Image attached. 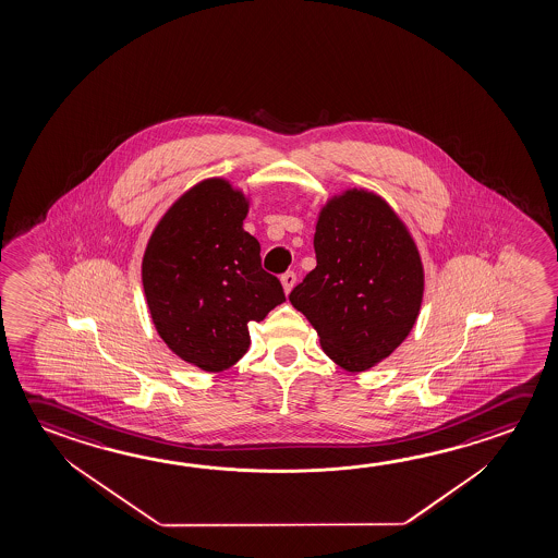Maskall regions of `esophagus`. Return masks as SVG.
<instances>
[{
  "mask_svg": "<svg viewBox=\"0 0 558 558\" xmlns=\"http://www.w3.org/2000/svg\"><path fill=\"white\" fill-rule=\"evenodd\" d=\"M280 280H282L283 292L290 293L292 292V288L295 286V280H298V278H295L293 272H283V275L280 276Z\"/></svg>",
  "mask_w": 558,
  "mask_h": 558,
  "instance_id": "esophagus-1",
  "label": "esophagus"
}]
</instances>
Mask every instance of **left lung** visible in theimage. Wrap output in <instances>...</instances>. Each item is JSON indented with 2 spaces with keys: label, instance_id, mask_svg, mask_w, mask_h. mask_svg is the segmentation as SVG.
Returning <instances> with one entry per match:
<instances>
[{
  "label": "left lung",
  "instance_id": "1",
  "mask_svg": "<svg viewBox=\"0 0 558 558\" xmlns=\"http://www.w3.org/2000/svg\"><path fill=\"white\" fill-rule=\"evenodd\" d=\"M317 266L290 302L319 335L325 354L357 374L409 337L424 293V268L409 229L374 192L332 196L319 214Z\"/></svg>",
  "mask_w": 558,
  "mask_h": 558
}]
</instances>
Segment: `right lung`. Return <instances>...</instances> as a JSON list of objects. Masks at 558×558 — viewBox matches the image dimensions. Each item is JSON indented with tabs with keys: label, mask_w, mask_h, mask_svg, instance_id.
Masks as SVG:
<instances>
[{
	"label": "right lung",
	"mask_w": 558,
	"mask_h": 558,
	"mask_svg": "<svg viewBox=\"0 0 558 558\" xmlns=\"http://www.w3.org/2000/svg\"><path fill=\"white\" fill-rule=\"evenodd\" d=\"M248 201L226 179H206L165 211L142 260L147 307L159 337L204 372H223L251 344L247 325L286 302L243 229Z\"/></svg>",
	"instance_id": "1"
}]
</instances>
